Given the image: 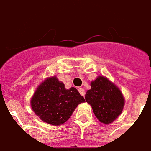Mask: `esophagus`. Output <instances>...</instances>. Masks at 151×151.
Wrapping results in <instances>:
<instances>
[{"instance_id": "34e87169", "label": "esophagus", "mask_w": 151, "mask_h": 151, "mask_svg": "<svg viewBox=\"0 0 151 151\" xmlns=\"http://www.w3.org/2000/svg\"><path fill=\"white\" fill-rule=\"evenodd\" d=\"M78 90H79V93H80V94H81L82 96H85V90H83V88H79V89Z\"/></svg>"}]
</instances>
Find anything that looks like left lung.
I'll return each instance as SVG.
<instances>
[{
	"mask_svg": "<svg viewBox=\"0 0 151 151\" xmlns=\"http://www.w3.org/2000/svg\"><path fill=\"white\" fill-rule=\"evenodd\" d=\"M85 99L92 107L93 111L99 121L108 125L122 114L125 98L122 91L114 83L103 76H99L90 83Z\"/></svg>",
	"mask_w": 151,
	"mask_h": 151,
	"instance_id": "8db88e82",
	"label": "left lung"
}]
</instances>
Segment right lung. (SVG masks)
Segmentation results:
<instances>
[{
  "label": "right lung",
  "instance_id": "1",
  "mask_svg": "<svg viewBox=\"0 0 151 151\" xmlns=\"http://www.w3.org/2000/svg\"><path fill=\"white\" fill-rule=\"evenodd\" d=\"M85 99L74 87L65 89L55 76L42 82L30 100L34 113L46 123L62 125L68 121L79 104Z\"/></svg>",
  "mask_w": 151,
  "mask_h": 151
}]
</instances>
